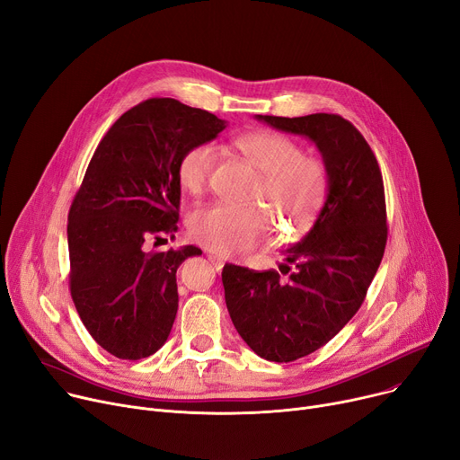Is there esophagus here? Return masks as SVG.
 Masks as SVG:
<instances>
[{
    "label": "esophagus",
    "instance_id": "1",
    "mask_svg": "<svg viewBox=\"0 0 460 460\" xmlns=\"http://www.w3.org/2000/svg\"><path fill=\"white\" fill-rule=\"evenodd\" d=\"M208 258H209V261L213 263V267H215V269H217V271H221V269L225 267V260H221L219 256H211V254H209Z\"/></svg>",
    "mask_w": 460,
    "mask_h": 460
}]
</instances>
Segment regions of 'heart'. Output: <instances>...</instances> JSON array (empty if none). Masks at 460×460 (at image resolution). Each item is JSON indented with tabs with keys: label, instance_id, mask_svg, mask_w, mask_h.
I'll use <instances>...</instances> for the list:
<instances>
[{
	"label": "heart",
	"instance_id": "b5f03b06",
	"mask_svg": "<svg viewBox=\"0 0 460 460\" xmlns=\"http://www.w3.org/2000/svg\"><path fill=\"white\" fill-rule=\"evenodd\" d=\"M235 148L261 176L256 200L267 202L288 234L312 225L325 202L329 176L319 159L303 155L301 146L277 131H252L235 139ZM217 152L211 143L189 146L178 161V181L183 191L202 193L215 167ZM271 234V221L261 208L211 204L189 217V235L219 256L247 252Z\"/></svg>",
	"mask_w": 460,
	"mask_h": 460
}]
</instances>
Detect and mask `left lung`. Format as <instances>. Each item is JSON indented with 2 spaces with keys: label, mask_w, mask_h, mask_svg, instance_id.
I'll use <instances>...</instances> for the list:
<instances>
[{
  "label": "left lung",
  "mask_w": 460,
  "mask_h": 460,
  "mask_svg": "<svg viewBox=\"0 0 460 460\" xmlns=\"http://www.w3.org/2000/svg\"><path fill=\"white\" fill-rule=\"evenodd\" d=\"M256 120L314 143L329 176L314 226L279 265L288 279L277 271L223 269L225 301L239 336L258 357L291 362L331 341L362 306L386 247L385 185L362 133L340 115Z\"/></svg>",
  "instance_id": "left-lung-1"
}]
</instances>
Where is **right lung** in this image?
<instances>
[{
  "label": "right lung",
  "mask_w": 460,
  "mask_h": 460,
  "mask_svg": "<svg viewBox=\"0 0 460 460\" xmlns=\"http://www.w3.org/2000/svg\"><path fill=\"white\" fill-rule=\"evenodd\" d=\"M226 120L172 98L131 107L100 141L68 213L70 293L100 347L122 360L154 355L178 312L176 271L197 247L146 252L178 230V161Z\"/></svg>",
  "instance_id": "obj_1"
}]
</instances>
